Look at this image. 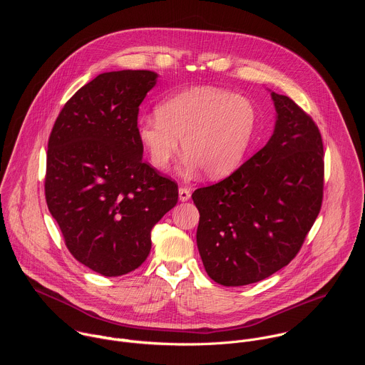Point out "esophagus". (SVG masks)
Listing matches in <instances>:
<instances>
[{
    "label": "esophagus",
    "mask_w": 365,
    "mask_h": 365,
    "mask_svg": "<svg viewBox=\"0 0 365 365\" xmlns=\"http://www.w3.org/2000/svg\"><path fill=\"white\" fill-rule=\"evenodd\" d=\"M189 199H190V189H187V187H180V189H179V200L186 202V200H189Z\"/></svg>",
    "instance_id": "34e87169"
}]
</instances>
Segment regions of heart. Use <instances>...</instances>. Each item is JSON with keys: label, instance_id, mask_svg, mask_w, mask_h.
Returning <instances> with one entry per match:
<instances>
[{"label": "heart", "instance_id": "obj_1", "mask_svg": "<svg viewBox=\"0 0 365 365\" xmlns=\"http://www.w3.org/2000/svg\"><path fill=\"white\" fill-rule=\"evenodd\" d=\"M255 121V110L245 98L215 88H195L163 101L155 117L141 118L137 135L154 169L169 168L182 140L185 169H202L205 176L220 179L240 166Z\"/></svg>", "mask_w": 365, "mask_h": 365}]
</instances>
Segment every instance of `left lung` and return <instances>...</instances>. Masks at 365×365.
<instances>
[{"label": "left lung", "mask_w": 365, "mask_h": 365, "mask_svg": "<svg viewBox=\"0 0 365 365\" xmlns=\"http://www.w3.org/2000/svg\"><path fill=\"white\" fill-rule=\"evenodd\" d=\"M267 144L227 179L192 193L203 267L222 286L279 272L299 252L321 211L324 144L318 125L286 95Z\"/></svg>", "instance_id": "8db88e82"}]
</instances>
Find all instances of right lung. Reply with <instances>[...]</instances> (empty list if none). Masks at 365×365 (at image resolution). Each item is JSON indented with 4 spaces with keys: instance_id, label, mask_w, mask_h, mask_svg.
<instances>
[{
    "instance_id": "1",
    "label": "right lung",
    "mask_w": 365,
    "mask_h": 365,
    "mask_svg": "<svg viewBox=\"0 0 365 365\" xmlns=\"http://www.w3.org/2000/svg\"><path fill=\"white\" fill-rule=\"evenodd\" d=\"M151 71L98 75L62 108L47 144L44 193L79 263L115 277L140 267L151 230L178 203V185L143 162L138 107Z\"/></svg>"
}]
</instances>
